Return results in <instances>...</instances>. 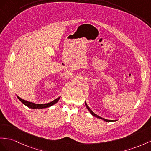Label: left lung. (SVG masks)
<instances>
[{
	"instance_id": "left-lung-1",
	"label": "left lung",
	"mask_w": 151,
	"mask_h": 151,
	"mask_svg": "<svg viewBox=\"0 0 151 151\" xmlns=\"http://www.w3.org/2000/svg\"><path fill=\"white\" fill-rule=\"evenodd\" d=\"M85 106H86V108L88 109V111H90V113L91 114V115H92L93 116H95V117H97V118H99V119H102V120H103L106 121V122H111V121H113V120H107V119H103V118H102V117L99 116H98L97 115H96V114L94 113H93L92 111H91V109L89 108V106H88L87 105V104H86V102H85Z\"/></svg>"
}]
</instances>
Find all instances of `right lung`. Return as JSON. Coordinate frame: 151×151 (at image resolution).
I'll return each mask as SVG.
<instances>
[{
  "label": "right lung",
  "mask_w": 151,
  "mask_h": 151,
  "mask_svg": "<svg viewBox=\"0 0 151 151\" xmlns=\"http://www.w3.org/2000/svg\"><path fill=\"white\" fill-rule=\"evenodd\" d=\"M17 97L24 105H25L26 106H27L28 108H31V109H43V108H46L48 107H50V106H52L54 104H56V102L59 101V99H60V97H58V98L55 99V100H54L53 101L49 102V103H47V104H35V103H33V102H29L27 101H25V100H24V99H22L18 96H17Z\"/></svg>",
  "instance_id": "add662e5"
}]
</instances>
